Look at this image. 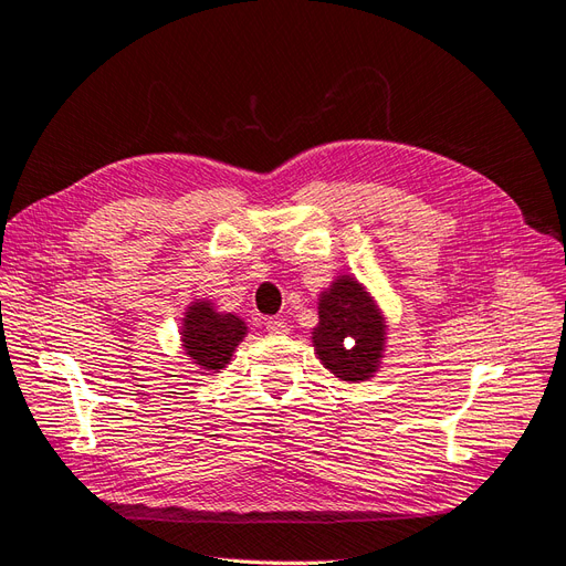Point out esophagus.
Segmentation results:
<instances>
[{
  "mask_svg": "<svg viewBox=\"0 0 566 566\" xmlns=\"http://www.w3.org/2000/svg\"><path fill=\"white\" fill-rule=\"evenodd\" d=\"M265 329H268V334H286L289 329H286V322L284 319H280V317H270V319H265Z\"/></svg>",
  "mask_w": 566,
  "mask_h": 566,
  "instance_id": "34e87169",
  "label": "esophagus"
}]
</instances>
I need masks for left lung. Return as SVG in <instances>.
Listing matches in <instances>:
<instances>
[{
	"label": "left lung",
	"mask_w": 566,
	"mask_h": 566,
	"mask_svg": "<svg viewBox=\"0 0 566 566\" xmlns=\"http://www.w3.org/2000/svg\"><path fill=\"white\" fill-rule=\"evenodd\" d=\"M313 345L322 364L340 380H369L386 348V317L353 275H340L322 291Z\"/></svg>",
	"instance_id": "obj_1"
}]
</instances>
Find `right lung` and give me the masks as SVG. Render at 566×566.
Instances as JSON below:
<instances>
[{
	"label": "right lung",
	"mask_w": 566,
	"mask_h": 566,
	"mask_svg": "<svg viewBox=\"0 0 566 566\" xmlns=\"http://www.w3.org/2000/svg\"><path fill=\"white\" fill-rule=\"evenodd\" d=\"M247 336V324L232 313H218L211 301H195L184 315V350L205 371H218L230 361Z\"/></svg>",
	"instance_id": "right-lung-1"
}]
</instances>
